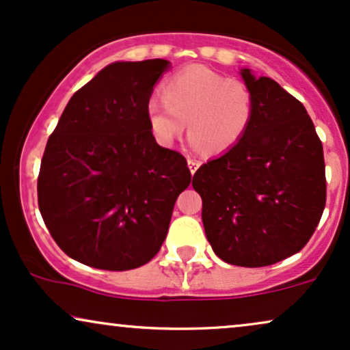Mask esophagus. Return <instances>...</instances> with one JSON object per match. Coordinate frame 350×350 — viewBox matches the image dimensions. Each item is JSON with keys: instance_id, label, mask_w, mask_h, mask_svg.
<instances>
[{"instance_id": "34e87169", "label": "esophagus", "mask_w": 350, "mask_h": 350, "mask_svg": "<svg viewBox=\"0 0 350 350\" xmlns=\"http://www.w3.org/2000/svg\"><path fill=\"white\" fill-rule=\"evenodd\" d=\"M189 170H190V172H192V174H196V171L198 170V167H200V165L202 163L198 161V160H193V158H189Z\"/></svg>"}]
</instances>
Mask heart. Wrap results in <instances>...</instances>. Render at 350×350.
Instances as JSON below:
<instances>
[{"label":"heart","instance_id":"obj_1","mask_svg":"<svg viewBox=\"0 0 350 350\" xmlns=\"http://www.w3.org/2000/svg\"><path fill=\"white\" fill-rule=\"evenodd\" d=\"M163 100L147 103L148 127L157 142L170 147L185 131L196 148L219 154L244 139L254 119V96L244 82L190 66L161 87Z\"/></svg>","mask_w":350,"mask_h":350}]
</instances>
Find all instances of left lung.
<instances>
[{
    "instance_id": "obj_1",
    "label": "left lung",
    "mask_w": 350,
    "mask_h": 350,
    "mask_svg": "<svg viewBox=\"0 0 350 350\" xmlns=\"http://www.w3.org/2000/svg\"><path fill=\"white\" fill-rule=\"evenodd\" d=\"M242 79L254 119L236 147L198 167L208 242L229 265L260 268L305 247L326 203L323 145L307 109L269 77Z\"/></svg>"
}]
</instances>
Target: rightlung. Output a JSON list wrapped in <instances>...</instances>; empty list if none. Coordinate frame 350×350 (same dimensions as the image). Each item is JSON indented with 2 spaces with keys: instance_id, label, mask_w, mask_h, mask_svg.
<instances>
[{
  "instance_id": "1",
  "label": "right lung",
  "mask_w": 350,
  "mask_h": 350,
  "mask_svg": "<svg viewBox=\"0 0 350 350\" xmlns=\"http://www.w3.org/2000/svg\"><path fill=\"white\" fill-rule=\"evenodd\" d=\"M166 59L113 63L79 88L46 142L38 208L59 249L88 267L126 271L161 249L187 161L157 144L147 103Z\"/></svg>"
}]
</instances>
